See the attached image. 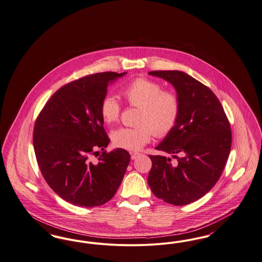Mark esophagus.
<instances>
[{
  "mask_svg": "<svg viewBox=\"0 0 262 262\" xmlns=\"http://www.w3.org/2000/svg\"><path fill=\"white\" fill-rule=\"evenodd\" d=\"M130 155H131V159H132V160H136L138 157H140V156H141V154H140V152H131Z\"/></svg>",
  "mask_w": 262,
  "mask_h": 262,
  "instance_id": "esophagus-1",
  "label": "esophagus"
}]
</instances>
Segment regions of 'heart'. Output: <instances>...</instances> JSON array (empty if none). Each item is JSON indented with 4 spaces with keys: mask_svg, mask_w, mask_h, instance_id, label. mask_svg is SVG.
Here are the masks:
<instances>
[{
    "mask_svg": "<svg viewBox=\"0 0 262 262\" xmlns=\"http://www.w3.org/2000/svg\"><path fill=\"white\" fill-rule=\"evenodd\" d=\"M130 105L140 108L137 127H122L114 131L113 142L117 148L130 151L143 148L155 134L168 135L178 122L181 102L178 95L170 90H162L155 80L139 77L128 82L120 92ZM121 105L112 96L104 97L100 104L102 121L113 125L118 121Z\"/></svg>",
    "mask_w": 262,
    "mask_h": 262,
    "instance_id": "obj_1",
    "label": "heart"
}]
</instances>
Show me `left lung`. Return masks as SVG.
Returning <instances> with one entry per match:
<instances>
[{"instance_id": "8db88e82", "label": "left lung", "mask_w": 262, "mask_h": 262, "mask_svg": "<svg viewBox=\"0 0 262 262\" xmlns=\"http://www.w3.org/2000/svg\"><path fill=\"white\" fill-rule=\"evenodd\" d=\"M149 75L174 86L181 102L175 128L157 147L170 154L151 160L148 183L165 203L186 205L209 192L220 178L231 150L232 133L223 106L215 94L179 70H155Z\"/></svg>"}]
</instances>
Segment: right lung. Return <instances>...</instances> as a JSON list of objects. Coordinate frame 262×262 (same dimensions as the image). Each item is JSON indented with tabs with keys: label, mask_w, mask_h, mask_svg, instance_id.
I'll use <instances>...</instances> for the list:
<instances>
[{
	"label": "right lung",
	"mask_w": 262,
	"mask_h": 262,
	"mask_svg": "<svg viewBox=\"0 0 262 262\" xmlns=\"http://www.w3.org/2000/svg\"><path fill=\"white\" fill-rule=\"evenodd\" d=\"M125 74L101 72L66 84L37 116L33 146L38 165L52 190L72 205H103L122 182L130 155L123 148L104 150L111 140L100 104L108 83Z\"/></svg>",
	"instance_id": "right-lung-1"
}]
</instances>
